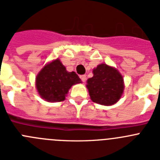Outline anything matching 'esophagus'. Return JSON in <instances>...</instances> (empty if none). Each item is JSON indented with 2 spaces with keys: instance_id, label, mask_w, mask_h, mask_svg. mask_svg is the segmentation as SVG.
<instances>
[{
  "instance_id": "obj_1",
  "label": "esophagus",
  "mask_w": 160,
  "mask_h": 160,
  "mask_svg": "<svg viewBox=\"0 0 160 160\" xmlns=\"http://www.w3.org/2000/svg\"><path fill=\"white\" fill-rule=\"evenodd\" d=\"M80 78H81V80L83 82H85L87 81V76L86 75H81L80 76Z\"/></svg>"
}]
</instances>
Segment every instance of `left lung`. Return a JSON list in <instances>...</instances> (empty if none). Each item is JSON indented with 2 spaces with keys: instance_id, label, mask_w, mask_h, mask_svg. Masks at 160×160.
I'll list each match as a JSON object with an SVG mask.
<instances>
[{
  "instance_id": "left-lung-1",
  "label": "left lung",
  "mask_w": 160,
  "mask_h": 160,
  "mask_svg": "<svg viewBox=\"0 0 160 160\" xmlns=\"http://www.w3.org/2000/svg\"><path fill=\"white\" fill-rule=\"evenodd\" d=\"M94 76L87 80V87L90 98L100 105L116 103L124 90L123 78L117 69L102 63L93 70Z\"/></svg>"
}]
</instances>
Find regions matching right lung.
<instances>
[{"instance_id":"add662e5","label":"right lung","mask_w":160,"mask_h":160,"mask_svg":"<svg viewBox=\"0 0 160 160\" xmlns=\"http://www.w3.org/2000/svg\"><path fill=\"white\" fill-rule=\"evenodd\" d=\"M81 82L75 72H68L59 59L53 60L42 69L36 78L38 94L47 102L64 101L73 85Z\"/></svg>"}]
</instances>
